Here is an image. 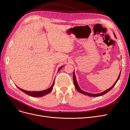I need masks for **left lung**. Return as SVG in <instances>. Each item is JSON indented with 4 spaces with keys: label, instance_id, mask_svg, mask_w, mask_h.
I'll list each match as a JSON object with an SVG mask.
<instances>
[{
    "label": "left lung",
    "instance_id": "8db88e82",
    "mask_svg": "<svg viewBox=\"0 0 130 130\" xmlns=\"http://www.w3.org/2000/svg\"><path fill=\"white\" fill-rule=\"evenodd\" d=\"M114 35H115V37L116 38H117L115 33H114ZM120 74H121V71H120V74H119V75L118 77V78L117 79V81H116L115 83L114 84V85L112 86V87H111V88H109V89L105 90V91H104L103 92L100 93H98V94H92V93H88V92H86L84 91L83 90H82V89L80 88V87H79V86H78V84H77V82L76 80V77H75V75L74 72V73H73V82H74L75 87L76 89L77 90V91L79 92L80 93L83 94H84V95H86L90 96H93V97H94V96H100L104 95V94H106L107 93H108L109 91H110V90H111L113 88L114 86H115L116 85V84H117V81H118V80L119 79V77H120Z\"/></svg>",
    "mask_w": 130,
    "mask_h": 130
}]
</instances>
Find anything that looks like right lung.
Returning <instances> with one entry per match:
<instances>
[{
    "mask_svg": "<svg viewBox=\"0 0 130 130\" xmlns=\"http://www.w3.org/2000/svg\"><path fill=\"white\" fill-rule=\"evenodd\" d=\"M63 66H62L61 67L59 68L58 70V72L59 70H61V69L63 67ZM54 82H55V80L54 81L53 84L52 85V86H51V87L49 88H48L47 89L44 90H42V91H40V92H30V91H27V90H25L24 89H22L20 88H19L18 87H17L19 89H20L21 91H22L23 92H24V93L27 94V95H29L31 96H33V97H42L44 95H46V94H49L51 91H52L53 88V86L54 85Z\"/></svg>",
    "mask_w": 130,
    "mask_h": 130,
    "instance_id": "1",
    "label": "right lung"
}]
</instances>
